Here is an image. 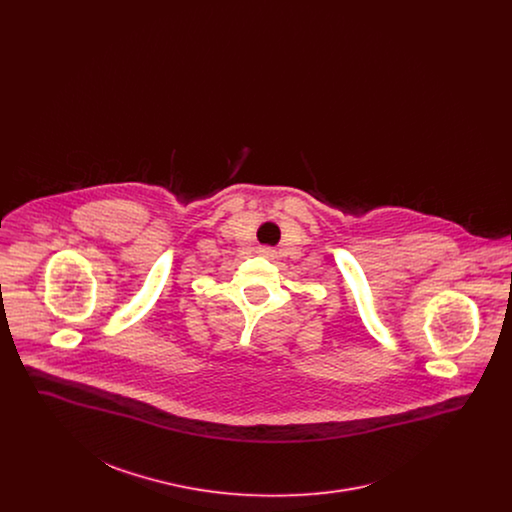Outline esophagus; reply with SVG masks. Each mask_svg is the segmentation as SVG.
I'll list each match as a JSON object with an SVG mask.
<instances>
[{
	"mask_svg": "<svg viewBox=\"0 0 512 512\" xmlns=\"http://www.w3.org/2000/svg\"><path fill=\"white\" fill-rule=\"evenodd\" d=\"M261 255L267 257V259H272V257H274V251H272L270 247H265V249H261Z\"/></svg>",
	"mask_w": 512,
	"mask_h": 512,
	"instance_id": "1",
	"label": "esophagus"
}]
</instances>
